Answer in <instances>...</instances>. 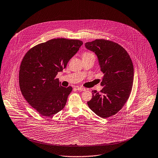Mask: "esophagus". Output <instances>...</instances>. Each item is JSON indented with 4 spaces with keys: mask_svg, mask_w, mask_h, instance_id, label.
<instances>
[{
    "mask_svg": "<svg viewBox=\"0 0 158 158\" xmlns=\"http://www.w3.org/2000/svg\"><path fill=\"white\" fill-rule=\"evenodd\" d=\"M77 90L79 91H85L86 90V89L85 88H82V87H77Z\"/></svg>",
    "mask_w": 158,
    "mask_h": 158,
    "instance_id": "1",
    "label": "esophagus"
}]
</instances>
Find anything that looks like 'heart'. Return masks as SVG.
I'll return each mask as SVG.
<instances>
[{"mask_svg": "<svg viewBox=\"0 0 158 158\" xmlns=\"http://www.w3.org/2000/svg\"><path fill=\"white\" fill-rule=\"evenodd\" d=\"M95 57V54L94 52H90V51H86L84 52L82 54V58L84 57Z\"/></svg>", "mask_w": 158, "mask_h": 158, "instance_id": "1", "label": "heart"}]
</instances>
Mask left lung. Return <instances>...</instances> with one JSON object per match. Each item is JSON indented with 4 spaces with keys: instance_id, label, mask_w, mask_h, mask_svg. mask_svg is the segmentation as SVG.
Listing matches in <instances>:
<instances>
[{
    "instance_id": "8db88e82",
    "label": "left lung",
    "mask_w": 158,
    "mask_h": 158,
    "mask_svg": "<svg viewBox=\"0 0 158 158\" xmlns=\"http://www.w3.org/2000/svg\"><path fill=\"white\" fill-rule=\"evenodd\" d=\"M88 49L98 56L104 73L99 92L93 90L87 102L89 108L104 118L118 112L127 101L133 85L134 66L129 55L120 44L105 39H96L85 43Z\"/></svg>"
}]
</instances>
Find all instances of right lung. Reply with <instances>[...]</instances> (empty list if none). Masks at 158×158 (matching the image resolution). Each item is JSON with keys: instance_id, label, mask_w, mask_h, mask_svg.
I'll list each match as a JSON object with an SVG mask.
<instances>
[{"instance_id": "obj_1", "label": "right lung", "mask_w": 158, "mask_h": 158, "mask_svg": "<svg viewBox=\"0 0 158 158\" xmlns=\"http://www.w3.org/2000/svg\"><path fill=\"white\" fill-rule=\"evenodd\" d=\"M82 44L79 40L52 39L33 46L23 57L19 72L20 90L41 115L50 117L64 108L73 89L61 86L56 76Z\"/></svg>"}]
</instances>
